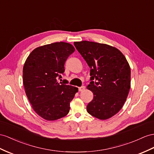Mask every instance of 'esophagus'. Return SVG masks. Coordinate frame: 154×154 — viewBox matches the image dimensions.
Returning <instances> with one entry per match:
<instances>
[{
  "label": "esophagus",
  "instance_id": "1",
  "mask_svg": "<svg viewBox=\"0 0 154 154\" xmlns=\"http://www.w3.org/2000/svg\"><path fill=\"white\" fill-rule=\"evenodd\" d=\"M85 86H81V87L79 88V92L83 91V90H85Z\"/></svg>",
  "mask_w": 154,
  "mask_h": 154
}]
</instances>
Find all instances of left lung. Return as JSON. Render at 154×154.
Segmentation results:
<instances>
[{"label": "left lung", "mask_w": 154, "mask_h": 154, "mask_svg": "<svg viewBox=\"0 0 154 154\" xmlns=\"http://www.w3.org/2000/svg\"><path fill=\"white\" fill-rule=\"evenodd\" d=\"M77 50L90 68V82L86 86L94 94L87 112L100 120L111 118L123 107L131 84V69L124 55L105 43L74 42Z\"/></svg>", "instance_id": "1"}]
</instances>
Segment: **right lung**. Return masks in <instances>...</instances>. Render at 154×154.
<instances>
[{
    "instance_id": "right-lung-1",
    "label": "right lung",
    "mask_w": 154,
    "mask_h": 154,
    "mask_svg": "<svg viewBox=\"0 0 154 154\" xmlns=\"http://www.w3.org/2000/svg\"><path fill=\"white\" fill-rule=\"evenodd\" d=\"M75 51L66 42L37 47L27 57L23 69L26 95L34 111L43 119L56 120L68 115L78 88L58 80L64 72L67 58Z\"/></svg>"
}]
</instances>
